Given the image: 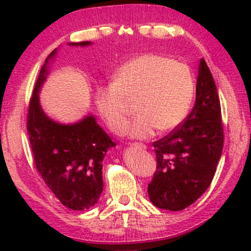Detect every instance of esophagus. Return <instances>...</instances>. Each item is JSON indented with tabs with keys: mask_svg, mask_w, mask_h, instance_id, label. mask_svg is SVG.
<instances>
[{
	"mask_svg": "<svg viewBox=\"0 0 251 251\" xmlns=\"http://www.w3.org/2000/svg\"><path fill=\"white\" fill-rule=\"evenodd\" d=\"M132 146H134V148L137 149H146V145H144L142 143H133L132 144Z\"/></svg>",
	"mask_w": 251,
	"mask_h": 251,
	"instance_id": "esophagus-1",
	"label": "esophagus"
}]
</instances>
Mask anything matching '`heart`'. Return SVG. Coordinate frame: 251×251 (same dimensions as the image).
<instances>
[{
    "label": "heart",
    "mask_w": 251,
    "mask_h": 251,
    "mask_svg": "<svg viewBox=\"0 0 251 251\" xmlns=\"http://www.w3.org/2000/svg\"><path fill=\"white\" fill-rule=\"evenodd\" d=\"M189 66L158 54H143L124 63L113 83L99 87L96 106L111 131L120 133L126 118L124 100H133L138 116L126 127L133 138H148L158 128L168 132L183 123L195 94Z\"/></svg>",
    "instance_id": "obj_1"
}]
</instances>
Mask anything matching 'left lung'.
<instances>
[{
  "label": "left lung",
  "mask_w": 251,
  "mask_h": 251,
  "mask_svg": "<svg viewBox=\"0 0 251 251\" xmlns=\"http://www.w3.org/2000/svg\"><path fill=\"white\" fill-rule=\"evenodd\" d=\"M223 140L217 88L201 59L194 108L181 125L153 143L157 171L148 188L152 204L179 211L195 203L211 184Z\"/></svg>",
  "instance_id": "8db88e82"
}]
</instances>
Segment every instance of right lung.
I'll return each instance as SVG.
<instances>
[{
    "instance_id": "1",
    "label": "right lung",
    "mask_w": 251,
    "mask_h": 251,
    "mask_svg": "<svg viewBox=\"0 0 251 251\" xmlns=\"http://www.w3.org/2000/svg\"><path fill=\"white\" fill-rule=\"evenodd\" d=\"M87 47L91 41L71 42ZM57 54L55 48L40 71L28 109L27 129L39 174L66 208L85 210L96 205L102 192V159L116 146L93 114L73 124H61L45 113L40 92Z\"/></svg>"
}]
</instances>
